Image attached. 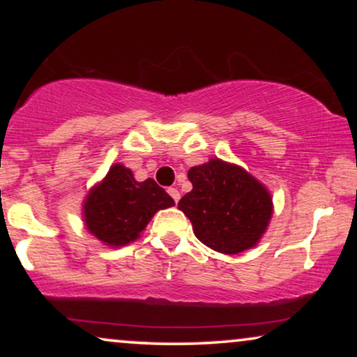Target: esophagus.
Segmentation results:
<instances>
[{
    "mask_svg": "<svg viewBox=\"0 0 357 357\" xmlns=\"http://www.w3.org/2000/svg\"><path fill=\"white\" fill-rule=\"evenodd\" d=\"M167 192H169L170 197L174 198V202H175V203H178V199H180V192H178V190H177V188H174V187H170V188L167 190Z\"/></svg>",
    "mask_w": 357,
    "mask_h": 357,
    "instance_id": "esophagus-1",
    "label": "esophagus"
}]
</instances>
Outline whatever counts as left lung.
Segmentation results:
<instances>
[{
    "label": "left lung",
    "mask_w": 357,
    "mask_h": 357,
    "mask_svg": "<svg viewBox=\"0 0 357 357\" xmlns=\"http://www.w3.org/2000/svg\"><path fill=\"white\" fill-rule=\"evenodd\" d=\"M193 185L178 202L193 232L213 250L236 255L255 247L273 214L271 195L236 164L209 159L188 170Z\"/></svg>",
    "instance_id": "8db88e82"
}]
</instances>
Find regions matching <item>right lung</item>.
Listing matches in <instances>:
<instances>
[{
	"mask_svg": "<svg viewBox=\"0 0 357 357\" xmlns=\"http://www.w3.org/2000/svg\"><path fill=\"white\" fill-rule=\"evenodd\" d=\"M174 199L153 178L136 182L125 165H112L84 202L87 231L110 247L128 245L141 236L159 209L174 206Z\"/></svg>",
	"mask_w": 357,
	"mask_h": 357,
	"instance_id": "add662e5",
	"label": "right lung"
}]
</instances>
